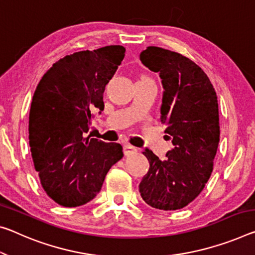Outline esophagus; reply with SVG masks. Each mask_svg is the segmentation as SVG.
I'll use <instances>...</instances> for the list:
<instances>
[{"label": "esophagus", "instance_id": "esophagus-1", "mask_svg": "<svg viewBox=\"0 0 255 255\" xmlns=\"http://www.w3.org/2000/svg\"><path fill=\"white\" fill-rule=\"evenodd\" d=\"M136 152H137V148L134 147V146H131V145H125V146H124V153H125V155H126V156L135 154Z\"/></svg>", "mask_w": 255, "mask_h": 255}]
</instances>
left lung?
<instances>
[{
	"label": "left lung",
	"mask_w": 255,
	"mask_h": 255,
	"mask_svg": "<svg viewBox=\"0 0 255 255\" xmlns=\"http://www.w3.org/2000/svg\"><path fill=\"white\" fill-rule=\"evenodd\" d=\"M139 59L162 79L161 123L173 144L164 161L143 152L149 169L139 193L152 208L179 210L200 195L213 170L220 139L217 94L207 74L177 52L148 46Z\"/></svg>",
	"instance_id": "1"
}]
</instances>
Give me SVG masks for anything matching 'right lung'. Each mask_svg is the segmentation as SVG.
Listing matches in <instances>:
<instances>
[{"mask_svg": "<svg viewBox=\"0 0 255 255\" xmlns=\"http://www.w3.org/2000/svg\"><path fill=\"white\" fill-rule=\"evenodd\" d=\"M126 48L110 45L66 55L48 69L34 93L29 112V146L40 184L67 208L98 195L123 146L86 137L103 93Z\"/></svg>", "mask_w": 255, "mask_h": 255, "instance_id": "add662e5", "label": "right lung"}]
</instances>
